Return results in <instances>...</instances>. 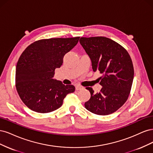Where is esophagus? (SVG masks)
I'll use <instances>...</instances> for the list:
<instances>
[{"label": "esophagus", "instance_id": "1", "mask_svg": "<svg viewBox=\"0 0 153 153\" xmlns=\"http://www.w3.org/2000/svg\"><path fill=\"white\" fill-rule=\"evenodd\" d=\"M83 87H82V86H76V90H77V91H78V90H82L83 89Z\"/></svg>", "mask_w": 153, "mask_h": 153}]
</instances>
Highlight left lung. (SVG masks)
<instances>
[{
    "label": "left lung",
    "mask_w": 153,
    "mask_h": 153,
    "mask_svg": "<svg viewBox=\"0 0 153 153\" xmlns=\"http://www.w3.org/2000/svg\"><path fill=\"white\" fill-rule=\"evenodd\" d=\"M80 44L89 56L94 72L99 71V93L92 88L85 108L97 115L105 116L116 112L124 104L130 95L134 76L130 56L120 44L105 37H81Z\"/></svg>",
    "instance_id": "8db88e82"
}]
</instances>
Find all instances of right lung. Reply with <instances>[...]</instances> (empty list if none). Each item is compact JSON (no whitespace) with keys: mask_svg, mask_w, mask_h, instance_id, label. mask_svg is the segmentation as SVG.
Here are the masks:
<instances>
[{"mask_svg":"<svg viewBox=\"0 0 153 153\" xmlns=\"http://www.w3.org/2000/svg\"><path fill=\"white\" fill-rule=\"evenodd\" d=\"M79 37L41 39L22 53L16 68V88L22 102L32 111L48 113L60 108L67 94L75 91L53 79L63 58L77 44Z\"/></svg>","mask_w":153,"mask_h":153,"instance_id":"right-lung-1","label":"right lung"}]
</instances>
